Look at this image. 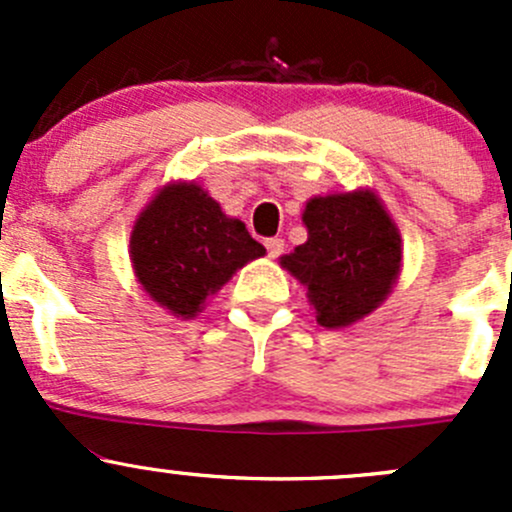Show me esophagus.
Here are the masks:
<instances>
[{
    "label": "esophagus",
    "mask_w": 512,
    "mask_h": 512,
    "mask_svg": "<svg viewBox=\"0 0 512 512\" xmlns=\"http://www.w3.org/2000/svg\"><path fill=\"white\" fill-rule=\"evenodd\" d=\"M265 247H267V255L280 257L282 252H285V240H282V237H270V240H265Z\"/></svg>",
    "instance_id": "obj_1"
}]
</instances>
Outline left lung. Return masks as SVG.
I'll return each instance as SVG.
<instances>
[{
	"instance_id": "left-lung-1",
	"label": "left lung",
	"mask_w": 512,
	"mask_h": 512,
	"mask_svg": "<svg viewBox=\"0 0 512 512\" xmlns=\"http://www.w3.org/2000/svg\"><path fill=\"white\" fill-rule=\"evenodd\" d=\"M309 237L282 257L317 309L322 327H347L374 312L399 277L401 237L374 193L312 198L302 215Z\"/></svg>"
}]
</instances>
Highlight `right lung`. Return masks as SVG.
<instances>
[{"mask_svg":"<svg viewBox=\"0 0 512 512\" xmlns=\"http://www.w3.org/2000/svg\"><path fill=\"white\" fill-rule=\"evenodd\" d=\"M265 255L247 227L227 218L195 183L163 188L133 225L131 260L138 282L160 307L195 317L245 262Z\"/></svg>","mask_w":512,"mask_h":512,"instance_id":"right-lung-1","label":"right lung"}]
</instances>
